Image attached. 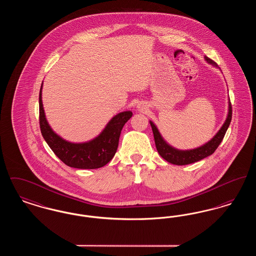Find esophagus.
Instances as JSON below:
<instances>
[{
	"instance_id": "esophagus-1",
	"label": "esophagus",
	"mask_w": 256,
	"mask_h": 256,
	"mask_svg": "<svg viewBox=\"0 0 256 256\" xmlns=\"http://www.w3.org/2000/svg\"><path fill=\"white\" fill-rule=\"evenodd\" d=\"M137 110H139L140 112H144V111H146V110H148V108H146V106L145 104L140 102V104H137Z\"/></svg>"
}]
</instances>
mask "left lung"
I'll return each instance as SVG.
<instances>
[{"instance_id": "1", "label": "left lung", "mask_w": 256, "mask_h": 256, "mask_svg": "<svg viewBox=\"0 0 256 256\" xmlns=\"http://www.w3.org/2000/svg\"><path fill=\"white\" fill-rule=\"evenodd\" d=\"M204 60H206L207 63L211 64L214 67H218L217 64L207 56H204ZM232 110L230 100L228 102V112L226 119L220 128L219 132L214 135V137L209 140L207 143L204 144L202 146H198L196 148L192 150H178L176 148L170 144H168L162 135L159 132L158 126L154 124L152 121H150L152 132H154V142L156 150L158 152L159 154L161 156L162 158L165 159L170 164L174 165H187L191 163H195L202 159L206 158L207 156H211L219 146L220 142L222 141L224 134L226 132L230 122H232Z\"/></svg>"}]
</instances>
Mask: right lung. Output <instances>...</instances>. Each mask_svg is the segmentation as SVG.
Returning a JSON list of instances; mask_svg holds the SVG:
<instances>
[{
    "instance_id": "add662e5",
    "label": "right lung",
    "mask_w": 256,
    "mask_h": 256,
    "mask_svg": "<svg viewBox=\"0 0 256 256\" xmlns=\"http://www.w3.org/2000/svg\"><path fill=\"white\" fill-rule=\"evenodd\" d=\"M42 87L39 92V122L43 138L54 154L67 166L76 169H98L104 167L115 156L122 126L132 116V111L115 115L102 132L95 138L82 143H74L56 134L46 119L42 102Z\"/></svg>"
}]
</instances>
